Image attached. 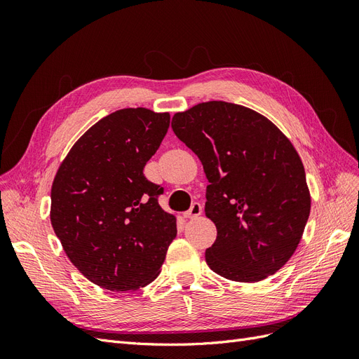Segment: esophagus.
<instances>
[{
  "instance_id": "esophagus-1",
  "label": "esophagus",
  "mask_w": 359,
  "mask_h": 359,
  "mask_svg": "<svg viewBox=\"0 0 359 359\" xmlns=\"http://www.w3.org/2000/svg\"><path fill=\"white\" fill-rule=\"evenodd\" d=\"M201 214H202V205L198 203V202H194L190 206V210L184 212V217H187V219H194V217H199Z\"/></svg>"
}]
</instances>
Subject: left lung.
Wrapping results in <instances>:
<instances>
[{"label":"left lung","instance_id":"8db88e82","mask_svg":"<svg viewBox=\"0 0 359 359\" xmlns=\"http://www.w3.org/2000/svg\"><path fill=\"white\" fill-rule=\"evenodd\" d=\"M172 130L199 157L210 182L205 214L217 238L206 264L243 283L277 273L310 215L306 170L290 140L265 116L226 102L175 114Z\"/></svg>","mask_w":359,"mask_h":359}]
</instances>
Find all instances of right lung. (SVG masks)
Instances as JSON below:
<instances>
[{"instance_id":"1","label":"right lung","mask_w":359,"mask_h":359,"mask_svg":"<svg viewBox=\"0 0 359 359\" xmlns=\"http://www.w3.org/2000/svg\"><path fill=\"white\" fill-rule=\"evenodd\" d=\"M169 114L127 107L102 118L73 145L52 184L50 223L72 264L94 285L132 292L149 285L177 236L160 208L163 187L144 175Z\"/></svg>"}]
</instances>
